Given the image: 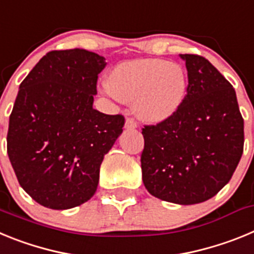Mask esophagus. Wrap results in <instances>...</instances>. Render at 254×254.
Segmentation results:
<instances>
[{"mask_svg": "<svg viewBox=\"0 0 254 254\" xmlns=\"http://www.w3.org/2000/svg\"><path fill=\"white\" fill-rule=\"evenodd\" d=\"M125 128L126 129H134L137 128V123L134 122L132 118H127L126 120V123H125Z\"/></svg>", "mask_w": 254, "mask_h": 254, "instance_id": "obj_1", "label": "esophagus"}]
</instances>
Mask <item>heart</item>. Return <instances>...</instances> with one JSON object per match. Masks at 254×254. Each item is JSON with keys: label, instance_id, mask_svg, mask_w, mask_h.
Instances as JSON below:
<instances>
[{"label": "heart", "instance_id": "obj_1", "mask_svg": "<svg viewBox=\"0 0 254 254\" xmlns=\"http://www.w3.org/2000/svg\"><path fill=\"white\" fill-rule=\"evenodd\" d=\"M188 76L185 68L164 60H136L117 64L108 77L107 91L132 103L141 121L160 123L169 120L185 102Z\"/></svg>", "mask_w": 254, "mask_h": 254}]
</instances>
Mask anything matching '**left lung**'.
<instances>
[{
    "label": "left lung",
    "instance_id": "8db88e82",
    "mask_svg": "<svg viewBox=\"0 0 254 254\" xmlns=\"http://www.w3.org/2000/svg\"><path fill=\"white\" fill-rule=\"evenodd\" d=\"M186 62L188 90L169 120L142 128L143 185L167 202H205L230 181L243 154L244 121L232 84L196 55Z\"/></svg>",
    "mask_w": 254,
    "mask_h": 254
}]
</instances>
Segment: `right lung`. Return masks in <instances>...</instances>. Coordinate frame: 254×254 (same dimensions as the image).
Returning <instances> with one entry per match:
<instances>
[{
  "label": "right lung",
  "mask_w": 254,
  "mask_h": 254,
  "mask_svg": "<svg viewBox=\"0 0 254 254\" xmlns=\"http://www.w3.org/2000/svg\"><path fill=\"white\" fill-rule=\"evenodd\" d=\"M107 62L94 52L52 51L20 84L7 154L22 190L39 205L67 210L95 193L100 164L125 126L93 108Z\"/></svg>",
  "instance_id": "1"
}]
</instances>
